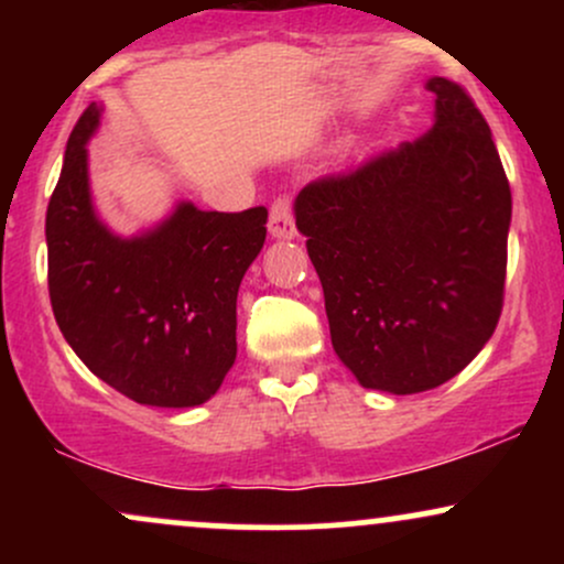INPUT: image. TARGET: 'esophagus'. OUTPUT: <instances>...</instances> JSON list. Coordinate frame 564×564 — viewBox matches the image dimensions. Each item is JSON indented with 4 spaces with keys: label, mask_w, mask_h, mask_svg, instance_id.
I'll use <instances>...</instances> for the list:
<instances>
[{
    "label": "esophagus",
    "mask_w": 564,
    "mask_h": 564,
    "mask_svg": "<svg viewBox=\"0 0 564 564\" xmlns=\"http://www.w3.org/2000/svg\"><path fill=\"white\" fill-rule=\"evenodd\" d=\"M268 230L273 238H294L296 228H294V217H291V200L289 198H278L273 200V209H270V223Z\"/></svg>",
    "instance_id": "34e87169"
}]
</instances>
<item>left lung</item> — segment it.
Wrapping results in <instances>:
<instances>
[{
  "label": "left lung",
  "mask_w": 564,
  "mask_h": 564,
  "mask_svg": "<svg viewBox=\"0 0 564 564\" xmlns=\"http://www.w3.org/2000/svg\"><path fill=\"white\" fill-rule=\"evenodd\" d=\"M424 138L302 187L296 230L326 296L334 352L360 387L435 390L496 332L511 191L488 121L432 76Z\"/></svg>",
  "instance_id": "1"
}]
</instances>
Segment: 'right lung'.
<instances>
[{
    "label": "right lung",
    "mask_w": 564,
    "mask_h": 564,
    "mask_svg": "<svg viewBox=\"0 0 564 564\" xmlns=\"http://www.w3.org/2000/svg\"><path fill=\"white\" fill-rule=\"evenodd\" d=\"M102 106L70 132L47 206L50 302L82 364L140 405L193 408L236 364V300L262 251L268 209L204 212L180 200L138 236L102 223L89 191L87 142Z\"/></svg>",
    "instance_id": "right-lung-1"
}]
</instances>
